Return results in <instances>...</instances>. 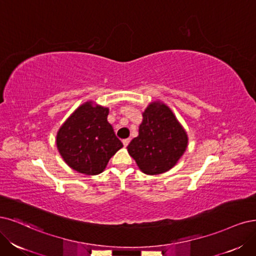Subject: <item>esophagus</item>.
Here are the masks:
<instances>
[{"instance_id": "34e87169", "label": "esophagus", "mask_w": 256, "mask_h": 256, "mask_svg": "<svg viewBox=\"0 0 256 256\" xmlns=\"http://www.w3.org/2000/svg\"><path fill=\"white\" fill-rule=\"evenodd\" d=\"M130 138H126V139H123V140H122V142H123V146H128V144H130Z\"/></svg>"}]
</instances>
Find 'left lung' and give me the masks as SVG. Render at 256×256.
Here are the masks:
<instances>
[{
  "label": "left lung",
  "mask_w": 256,
  "mask_h": 256,
  "mask_svg": "<svg viewBox=\"0 0 256 256\" xmlns=\"http://www.w3.org/2000/svg\"><path fill=\"white\" fill-rule=\"evenodd\" d=\"M188 136L166 106L154 102L144 112L139 135L128 146V154L146 174L157 175L172 168L182 156Z\"/></svg>",
  "instance_id": "obj_1"
}]
</instances>
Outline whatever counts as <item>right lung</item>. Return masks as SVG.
<instances>
[{"mask_svg": "<svg viewBox=\"0 0 256 256\" xmlns=\"http://www.w3.org/2000/svg\"><path fill=\"white\" fill-rule=\"evenodd\" d=\"M108 108L82 104L66 120L56 135V146L64 162L74 171L100 174L123 144L108 122Z\"/></svg>", "mask_w": 256, "mask_h": 256, "instance_id": "obj_1", "label": "right lung"}]
</instances>
